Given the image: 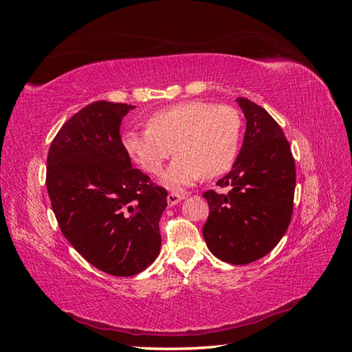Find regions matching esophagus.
<instances>
[{"mask_svg":"<svg viewBox=\"0 0 352 352\" xmlns=\"http://www.w3.org/2000/svg\"><path fill=\"white\" fill-rule=\"evenodd\" d=\"M186 193H177V192H170L169 195H168V197H166V200H168V205L169 206H175L177 204H179L182 202L183 199H186Z\"/></svg>","mask_w":352,"mask_h":352,"instance_id":"obj_1","label":"esophagus"}]
</instances>
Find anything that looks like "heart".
<instances>
[{
  "instance_id": "heart-1",
  "label": "heart",
  "mask_w": 352,
  "mask_h": 352,
  "mask_svg": "<svg viewBox=\"0 0 352 352\" xmlns=\"http://www.w3.org/2000/svg\"><path fill=\"white\" fill-rule=\"evenodd\" d=\"M242 119L230 106L184 102L160 109L147 119L146 131H129L124 147L134 162L157 175L170 155L178 153L162 183L182 190L204 175L218 177L232 168L240 146Z\"/></svg>"
}]
</instances>
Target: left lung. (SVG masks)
Instances as JSON below:
<instances>
[{
    "mask_svg": "<svg viewBox=\"0 0 352 352\" xmlns=\"http://www.w3.org/2000/svg\"><path fill=\"white\" fill-rule=\"evenodd\" d=\"M246 119L242 148L232 170L208 190L209 217L204 237L210 254L224 263L245 265L265 256L280 242L294 210L295 160L282 128L267 110L236 98Z\"/></svg>",
    "mask_w": 352,
    "mask_h": 352,
    "instance_id": "8db88e82",
    "label": "left lung"
}]
</instances>
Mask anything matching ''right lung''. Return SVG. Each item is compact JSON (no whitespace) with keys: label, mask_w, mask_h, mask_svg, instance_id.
Here are the masks:
<instances>
[{"label":"right lung","mask_w":352,"mask_h":352,"mask_svg":"<svg viewBox=\"0 0 352 352\" xmlns=\"http://www.w3.org/2000/svg\"><path fill=\"white\" fill-rule=\"evenodd\" d=\"M135 109L96 102L60 128L48 150L47 192L63 236L89 264L116 277L144 271L160 252L168 192L133 168L120 140Z\"/></svg>","instance_id":"obj_1"}]
</instances>
